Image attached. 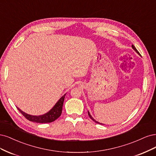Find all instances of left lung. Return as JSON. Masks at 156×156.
<instances>
[{
    "label": "left lung",
    "instance_id": "left-lung-1",
    "mask_svg": "<svg viewBox=\"0 0 156 156\" xmlns=\"http://www.w3.org/2000/svg\"><path fill=\"white\" fill-rule=\"evenodd\" d=\"M132 48H133V50H134V51H135V52H137V54H139V55H140V54H139V52H138V51H137V49H136V48H135V47H134V46H133V44H132ZM88 115H89V117H90V118H91V119H92V120H93V121H94V122H96V123H98V124H101V123H99V122H97V121H96V120H94V119H93V117H92V116H91V115H90V113H89V112H88Z\"/></svg>",
    "mask_w": 156,
    "mask_h": 156
}]
</instances>
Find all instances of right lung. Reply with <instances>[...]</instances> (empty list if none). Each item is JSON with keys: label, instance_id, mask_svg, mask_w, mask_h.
Here are the masks:
<instances>
[{"label": "right lung", "instance_id": "1", "mask_svg": "<svg viewBox=\"0 0 156 156\" xmlns=\"http://www.w3.org/2000/svg\"><path fill=\"white\" fill-rule=\"evenodd\" d=\"M65 94H64L62 97H61L58 102L55 104L54 106L50 110V111L46 114L43 115H39V116H33V115H28L26 113L23 112L22 110L20 109L19 108H17L19 111L21 113L23 116L28 119L30 121L35 122L37 123H49L54 121L58 117H60V115L62 112V108L64 102Z\"/></svg>", "mask_w": 156, "mask_h": 156}]
</instances>
